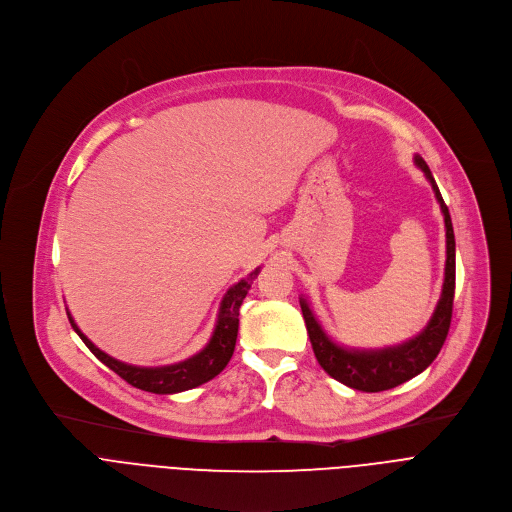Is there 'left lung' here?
Wrapping results in <instances>:
<instances>
[{
	"label": "left lung",
	"mask_w": 512,
	"mask_h": 512,
	"mask_svg": "<svg viewBox=\"0 0 512 512\" xmlns=\"http://www.w3.org/2000/svg\"><path fill=\"white\" fill-rule=\"evenodd\" d=\"M417 168L425 174L429 180L433 194L440 202V208L444 212V223H446V273H444V287H442V298L435 306V312L427 326L411 340L377 348V350H358V348H346L336 344L318 322L316 314L312 312L308 300L300 298L302 314L306 320V328L310 334V342L314 348V354L320 362V367L342 385L364 391V393H379L393 389L419 373H423L433 358L440 354L450 322H452V308H454V289H456V239H454V227L450 210L437 188L427 164L423 158L415 156Z\"/></svg>",
	"instance_id": "1"
}]
</instances>
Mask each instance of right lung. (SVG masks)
I'll list each match as a JSON object with an SVG mask.
<instances>
[{
	"mask_svg": "<svg viewBox=\"0 0 512 512\" xmlns=\"http://www.w3.org/2000/svg\"><path fill=\"white\" fill-rule=\"evenodd\" d=\"M257 275H259V267L253 273H249V277H245L239 283H235L233 287H229V291L221 302V308H218L216 326H214V332H212L208 344L194 356L180 360L176 364H166V367H135V364H127V362H121V360L105 354L79 330V326L75 324V320H72V316L68 312L66 314H68L70 326L75 328V332L89 346V350L103 364H107L113 373H117L123 381H127L129 385H133L141 391L156 393V395L182 393V391L194 389V387L214 379L229 364V360L235 352V342H237V332H239V308H241L247 291L251 289V283Z\"/></svg>",
	"mask_w": 512,
	"mask_h": 512,
	"instance_id": "obj_1",
	"label": "right lung"
}]
</instances>
